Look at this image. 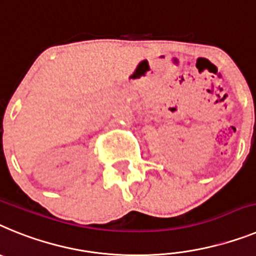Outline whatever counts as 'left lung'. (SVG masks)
<instances>
[{"mask_svg": "<svg viewBox=\"0 0 256 256\" xmlns=\"http://www.w3.org/2000/svg\"><path fill=\"white\" fill-rule=\"evenodd\" d=\"M252 138H254L256 140V121H255V125H254V134H252Z\"/></svg>", "mask_w": 256, "mask_h": 256, "instance_id": "left-lung-1", "label": "left lung"}]
</instances>
